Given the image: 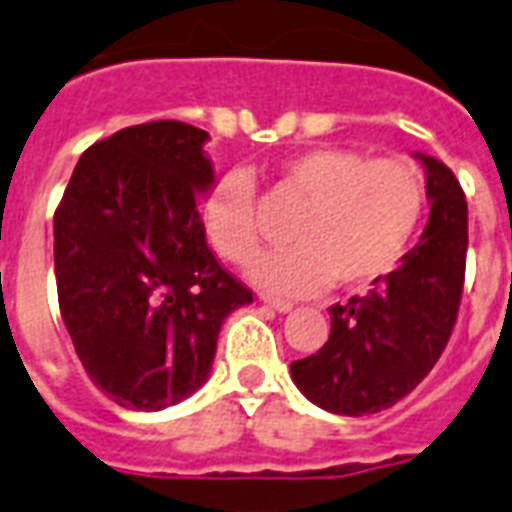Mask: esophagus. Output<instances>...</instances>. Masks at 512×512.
Masks as SVG:
<instances>
[{"label": "esophagus", "mask_w": 512, "mask_h": 512, "mask_svg": "<svg viewBox=\"0 0 512 512\" xmlns=\"http://www.w3.org/2000/svg\"><path fill=\"white\" fill-rule=\"evenodd\" d=\"M260 300H263L265 305H271L273 311H279V313H289V311H292V303H289V300H281V297L260 295Z\"/></svg>", "instance_id": "1"}]
</instances>
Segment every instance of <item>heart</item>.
I'll return each instance as SVG.
<instances>
[{"label":"heart","mask_w":512,"mask_h":512,"mask_svg":"<svg viewBox=\"0 0 512 512\" xmlns=\"http://www.w3.org/2000/svg\"><path fill=\"white\" fill-rule=\"evenodd\" d=\"M276 188L303 204L289 223L292 247L257 257L249 276L279 295H313L337 281L361 287L396 268L420 228L428 191L404 159L316 146L284 159ZM217 255L247 263L260 247L255 183L247 172L220 175L201 204Z\"/></svg>","instance_id":"obj_1"}]
</instances>
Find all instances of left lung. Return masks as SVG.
I'll list each match as a JSON object with an SVG mask.
<instances>
[{"label":"left lung","instance_id":"obj_1","mask_svg":"<svg viewBox=\"0 0 512 512\" xmlns=\"http://www.w3.org/2000/svg\"><path fill=\"white\" fill-rule=\"evenodd\" d=\"M425 167L430 217L414 244L364 297L332 305V332L319 353L292 361L308 401L345 417L388 409L412 393L452 335L468 255V201L454 172L433 156Z\"/></svg>","mask_w":512,"mask_h":512}]
</instances>
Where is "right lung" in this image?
Listing matches in <instances>:
<instances>
[{"instance_id":"add662e5","label":"right lung","mask_w":512,"mask_h":512,"mask_svg":"<svg viewBox=\"0 0 512 512\" xmlns=\"http://www.w3.org/2000/svg\"><path fill=\"white\" fill-rule=\"evenodd\" d=\"M207 140L172 119L124 127L84 151L55 209L60 316L84 372L124 409L196 393L223 321L252 303L196 209L215 185Z\"/></svg>"}]
</instances>
